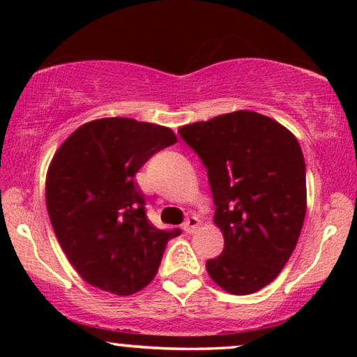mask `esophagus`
<instances>
[{"label": "esophagus", "instance_id": "34e87169", "mask_svg": "<svg viewBox=\"0 0 357 357\" xmlns=\"http://www.w3.org/2000/svg\"><path fill=\"white\" fill-rule=\"evenodd\" d=\"M199 227V220L196 216H190L186 221L183 223V230L184 233H195L196 228Z\"/></svg>", "mask_w": 357, "mask_h": 357}]
</instances>
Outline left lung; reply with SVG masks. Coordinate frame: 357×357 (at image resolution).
<instances>
[{"label":"left lung","instance_id":"1","mask_svg":"<svg viewBox=\"0 0 357 357\" xmlns=\"http://www.w3.org/2000/svg\"><path fill=\"white\" fill-rule=\"evenodd\" d=\"M208 171L223 253L206 261L227 292L264 289L296 250L307 210L305 162L290 130L267 116L236 110L178 130Z\"/></svg>","mask_w":357,"mask_h":357}]
</instances>
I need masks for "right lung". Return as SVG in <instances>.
Masks as SVG:
<instances>
[{"label":"right lung","mask_w":357,"mask_h":357,"mask_svg":"<svg viewBox=\"0 0 357 357\" xmlns=\"http://www.w3.org/2000/svg\"><path fill=\"white\" fill-rule=\"evenodd\" d=\"M178 142L167 127L126 117L80 126L47 174V210L73 268L90 285L130 296L153 280L166 243L179 228L159 230L146 216L136 173Z\"/></svg>","instance_id":"right-lung-1"}]
</instances>
